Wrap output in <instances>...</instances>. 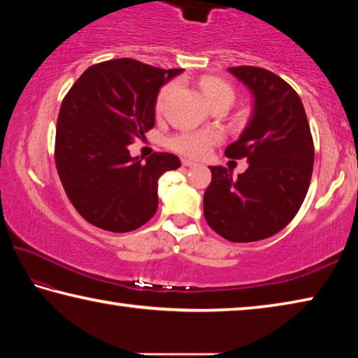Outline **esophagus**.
<instances>
[{
    "label": "esophagus",
    "mask_w": 358,
    "mask_h": 358,
    "mask_svg": "<svg viewBox=\"0 0 358 358\" xmlns=\"http://www.w3.org/2000/svg\"><path fill=\"white\" fill-rule=\"evenodd\" d=\"M181 164L186 166V167H194V166H197L196 162H194V161H189V159H181Z\"/></svg>",
    "instance_id": "1"
}]
</instances>
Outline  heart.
Segmentation results:
<instances>
[{"instance_id": "obj_1", "label": "heart", "mask_w": 358, "mask_h": 358, "mask_svg": "<svg viewBox=\"0 0 358 358\" xmlns=\"http://www.w3.org/2000/svg\"><path fill=\"white\" fill-rule=\"evenodd\" d=\"M201 90L210 104L220 101L232 102L235 98L234 88L227 82L216 77H203L201 80ZM175 92V83H169L161 88L156 98V112L162 113L166 110L167 102ZM222 136L217 131H181L167 138L169 148L177 151L180 155L191 157H202L210 151L213 145L221 142Z\"/></svg>"}]
</instances>
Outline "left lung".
<instances>
[{"label": "left lung", "instance_id": "left-lung-1", "mask_svg": "<svg viewBox=\"0 0 358 358\" xmlns=\"http://www.w3.org/2000/svg\"><path fill=\"white\" fill-rule=\"evenodd\" d=\"M229 72L252 92L254 112L224 155L246 157L250 167L237 178L226 167H210L203 215L222 238L250 243L271 237L294 220L310 187L314 143L305 108L286 80L256 66Z\"/></svg>", "mask_w": 358, "mask_h": 358}]
</instances>
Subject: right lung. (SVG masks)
Returning a JSON list of instances; mask_svg holds the SVG:
<instances>
[{"mask_svg":"<svg viewBox=\"0 0 358 358\" xmlns=\"http://www.w3.org/2000/svg\"><path fill=\"white\" fill-rule=\"evenodd\" d=\"M183 69L118 58L90 66L59 107L55 164L71 203L85 221L131 232L157 210V180L181 166L171 153L142 162L128 147L155 126L159 88Z\"/></svg>","mask_w":358,"mask_h":358,"instance_id":"obj_1","label":"right lung"}]
</instances>
